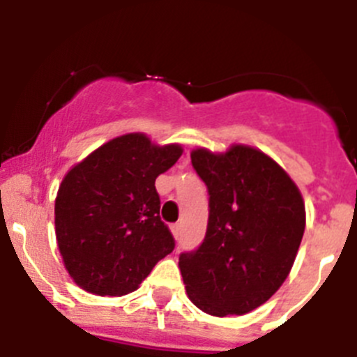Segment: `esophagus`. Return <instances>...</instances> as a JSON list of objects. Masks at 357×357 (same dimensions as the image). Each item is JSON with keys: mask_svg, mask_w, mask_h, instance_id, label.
<instances>
[{"mask_svg": "<svg viewBox=\"0 0 357 357\" xmlns=\"http://www.w3.org/2000/svg\"><path fill=\"white\" fill-rule=\"evenodd\" d=\"M172 232H173V236H175V239H181L182 227L178 225V223H175V225H172Z\"/></svg>", "mask_w": 357, "mask_h": 357, "instance_id": "34e87169", "label": "esophagus"}]
</instances>
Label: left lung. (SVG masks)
I'll return each mask as SVG.
<instances>
[{
	"label": "left lung",
	"instance_id": "obj_1",
	"mask_svg": "<svg viewBox=\"0 0 357 357\" xmlns=\"http://www.w3.org/2000/svg\"><path fill=\"white\" fill-rule=\"evenodd\" d=\"M191 162L209 189V223L198 250L178 257L189 301L213 317L250 313L291 272L305 229L301 189L247 144L197 148Z\"/></svg>",
	"mask_w": 357,
	"mask_h": 357
}]
</instances>
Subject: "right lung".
<instances>
[{
  "instance_id": "obj_1",
  "label": "right lung",
  "mask_w": 357,
  "mask_h": 357,
  "mask_svg": "<svg viewBox=\"0 0 357 357\" xmlns=\"http://www.w3.org/2000/svg\"><path fill=\"white\" fill-rule=\"evenodd\" d=\"M181 144L119 135L75 164L55 198V234L77 286L94 295L135 291L175 248L160 220L155 178L182 155Z\"/></svg>"
}]
</instances>
